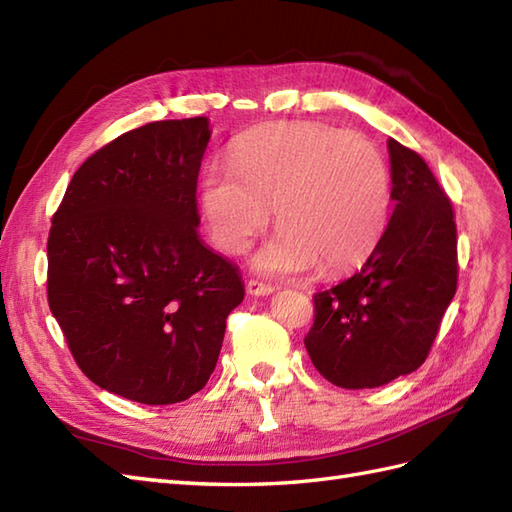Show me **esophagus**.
Listing matches in <instances>:
<instances>
[{
  "label": "esophagus",
  "mask_w": 512,
  "mask_h": 512,
  "mask_svg": "<svg viewBox=\"0 0 512 512\" xmlns=\"http://www.w3.org/2000/svg\"><path fill=\"white\" fill-rule=\"evenodd\" d=\"M246 292L251 296H268L274 292V287L270 283L264 281H257V279H248L246 281Z\"/></svg>",
  "instance_id": "esophagus-1"
}]
</instances>
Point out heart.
<instances>
[{
	"instance_id": "1",
	"label": "heart",
	"mask_w": 512,
	"mask_h": 512,
	"mask_svg": "<svg viewBox=\"0 0 512 512\" xmlns=\"http://www.w3.org/2000/svg\"><path fill=\"white\" fill-rule=\"evenodd\" d=\"M229 164L203 170L201 212L220 251L246 253L270 222L281 227L255 255L268 277L311 268L348 272L387 227L391 173L376 144L322 123H274L233 144Z\"/></svg>"
}]
</instances>
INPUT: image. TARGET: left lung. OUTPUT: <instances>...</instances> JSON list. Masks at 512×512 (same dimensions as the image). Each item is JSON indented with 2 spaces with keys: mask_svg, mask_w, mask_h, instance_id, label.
I'll return each instance as SVG.
<instances>
[{
  "mask_svg": "<svg viewBox=\"0 0 512 512\" xmlns=\"http://www.w3.org/2000/svg\"><path fill=\"white\" fill-rule=\"evenodd\" d=\"M387 229L350 279L313 296L305 348L326 381L372 389L415 372L456 294L454 209L428 164L389 138Z\"/></svg>",
  "mask_w": 512,
  "mask_h": 512,
  "instance_id": "1",
  "label": "left lung"
}]
</instances>
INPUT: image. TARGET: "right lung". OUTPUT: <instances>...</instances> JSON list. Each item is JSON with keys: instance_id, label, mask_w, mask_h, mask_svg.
Returning <instances> with one entry per match:
<instances>
[{"instance_id": "add662e5", "label": "right lung", "mask_w": 512, "mask_h": 512, "mask_svg": "<svg viewBox=\"0 0 512 512\" xmlns=\"http://www.w3.org/2000/svg\"><path fill=\"white\" fill-rule=\"evenodd\" d=\"M205 116L155 121L77 168L47 240V300L80 370L116 396L201 391L242 303V274L199 238Z\"/></svg>"}]
</instances>
